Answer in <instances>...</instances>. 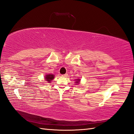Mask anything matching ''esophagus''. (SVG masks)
<instances>
[{
    "label": "esophagus",
    "instance_id": "34e87169",
    "mask_svg": "<svg viewBox=\"0 0 134 134\" xmlns=\"http://www.w3.org/2000/svg\"><path fill=\"white\" fill-rule=\"evenodd\" d=\"M62 76H64V77H66V76H68V74H63V75H62Z\"/></svg>",
    "mask_w": 134,
    "mask_h": 134
}]
</instances>
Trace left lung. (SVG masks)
<instances>
[{"label":"left lung","instance_id":"left-lung-1","mask_svg":"<svg viewBox=\"0 0 134 134\" xmlns=\"http://www.w3.org/2000/svg\"><path fill=\"white\" fill-rule=\"evenodd\" d=\"M76 84H78L79 83V81H80V79H76Z\"/></svg>","mask_w":134,"mask_h":134}]
</instances>
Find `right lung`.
Here are the masks:
<instances>
[{
	"mask_svg": "<svg viewBox=\"0 0 134 134\" xmlns=\"http://www.w3.org/2000/svg\"><path fill=\"white\" fill-rule=\"evenodd\" d=\"M54 77V75H51V74L47 75L45 76V80L49 83V82H50L51 80H53Z\"/></svg>",
	"mask_w": 134,
	"mask_h": 134,
	"instance_id": "add662e5",
	"label": "right lung"
}]
</instances>
